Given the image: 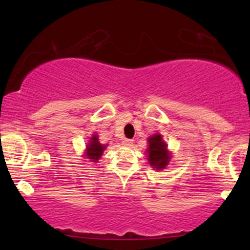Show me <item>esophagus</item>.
<instances>
[{
    "instance_id": "34e87169",
    "label": "esophagus",
    "mask_w": 250,
    "mask_h": 250,
    "mask_svg": "<svg viewBox=\"0 0 250 250\" xmlns=\"http://www.w3.org/2000/svg\"><path fill=\"white\" fill-rule=\"evenodd\" d=\"M122 145L125 146V147H130V146H133V140H129V139H125L122 141Z\"/></svg>"
}]
</instances>
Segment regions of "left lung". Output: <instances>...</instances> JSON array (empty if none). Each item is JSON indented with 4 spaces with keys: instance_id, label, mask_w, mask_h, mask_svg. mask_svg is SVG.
Returning <instances> with one entry per match:
<instances>
[{
    "instance_id": "left-lung-1",
    "label": "left lung",
    "mask_w": 250,
    "mask_h": 250,
    "mask_svg": "<svg viewBox=\"0 0 250 250\" xmlns=\"http://www.w3.org/2000/svg\"><path fill=\"white\" fill-rule=\"evenodd\" d=\"M148 161L151 167L156 170H161L167 167V165L170 161L171 156L167 149V143L163 141L162 135L155 134L148 139Z\"/></svg>"
}]
</instances>
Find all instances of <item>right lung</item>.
Returning a JSON list of instances; mask_svg holds the SVG:
<instances>
[{
	"instance_id": "obj_1",
	"label": "right lung",
	"mask_w": 250,
	"mask_h": 250,
	"mask_svg": "<svg viewBox=\"0 0 250 250\" xmlns=\"http://www.w3.org/2000/svg\"><path fill=\"white\" fill-rule=\"evenodd\" d=\"M105 147H107V145H101L99 141V136L96 134H94L90 137V141L87 145L84 155L91 162H97L100 160V157L102 156L103 150H104Z\"/></svg>"
}]
</instances>
